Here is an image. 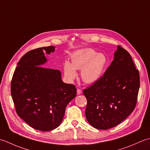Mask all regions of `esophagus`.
<instances>
[{"instance_id": "1", "label": "esophagus", "mask_w": 150, "mask_h": 150, "mask_svg": "<svg viewBox=\"0 0 150 150\" xmlns=\"http://www.w3.org/2000/svg\"><path fill=\"white\" fill-rule=\"evenodd\" d=\"M77 95H80V94H81V93H82V90H80V89H77Z\"/></svg>"}]
</instances>
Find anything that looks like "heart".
<instances>
[{"label":"heart","mask_w":150,"mask_h":150,"mask_svg":"<svg viewBox=\"0 0 150 150\" xmlns=\"http://www.w3.org/2000/svg\"><path fill=\"white\" fill-rule=\"evenodd\" d=\"M71 62L66 61L64 64L66 77L72 81L77 77L76 69H81L82 81L87 84H91L100 77L106 65L107 58L103 53H97L93 49L86 48L73 53Z\"/></svg>","instance_id":"obj_1"}]
</instances>
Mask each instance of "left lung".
<instances>
[{
  "instance_id": "obj_1",
  "label": "left lung",
  "mask_w": 150,
  "mask_h": 150,
  "mask_svg": "<svg viewBox=\"0 0 150 150\" xmlns=\"http://www.w3.org/2000/svg\"><path fill=\"white\" fill-rule=\"evenodd\" d=\"M139 87V70L129 53L118 46L104 75L83 90L88 122L97 129H108L122 122L135 109Z\"/></svg>"
}]
</instances>
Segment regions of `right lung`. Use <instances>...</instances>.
I'll return each instance as SVG.
<instances>
[{
    "label": "right lung",
    "instance_id": "obj_1",
    "mask_svg": "<svg viewBox=\"0 0 150 150\" xmlns=\"http://www.w3.org/2000/svg\"><path fill=\"white\" fill-rule=\"evenodd\" d=\"M55 46L39 47L27 52L17 64L11 83L16 112L33 128L51 131L60 126L66 106L74 98L77 89L66 84L58 69L44 68V52Z\"/></svg>",
    "mask_w": 150,
    "mask_h": 150
}]
</instances>
